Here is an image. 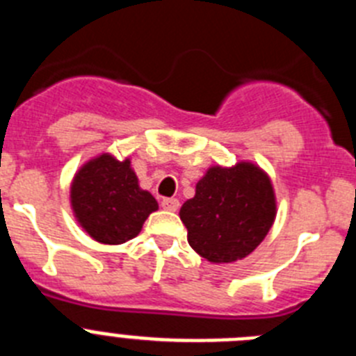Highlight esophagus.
<instances>
[{
	"instance_id": "34e87169",
	"label": "esophagus",
	"mask_w": 356,
	"mask_h": 356,
	"mask_svg": "<svg viewBox=\"0 0 356 356\" xmlns=\"http://www.w3.org/2000/svg\"><path fill=\"white\" fill-rule=\"evenodd\" d=\"M178 207H180V201L175 200V197H165V200H162V209L168 210V212H176Z\"/></svg>"
}]
</instances>
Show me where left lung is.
<instances>
[{"instance_id": "1", "label": "left lung", "mask_w": 356, "mask_h": 356, "mask_svg": "<svg viewBox=\"0 0 356 356\" xmlns=\"http://www.w3.org/2000/svg\"><path fill=\"white\" fill-rule=\"evenodd\" d=\"M187 241L212 264L246 259L276 219L273 181L260 165L241 160L232 168L212 165L196 184V194L180 209Z\"/></svg>"}]
</instances>
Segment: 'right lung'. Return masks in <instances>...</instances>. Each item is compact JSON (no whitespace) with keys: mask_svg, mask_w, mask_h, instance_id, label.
<instances>
[{"mask_svg":"<svg viewBox=\"0 0 356 356\" xmlns=\"http://www.w3.org/2000/svg\"><path fill=\"white\" fill-rule=\"evenodd\" d=\"M69 203L78 225L99 244L118 246L137 237L159 203L140 188L130 159L102 153L87 160L71 181Z\"/></svg>","mask_w":356,"mask_h":356,"instance_id":"right-lung-1","label":"right lung"}]
</instances>
